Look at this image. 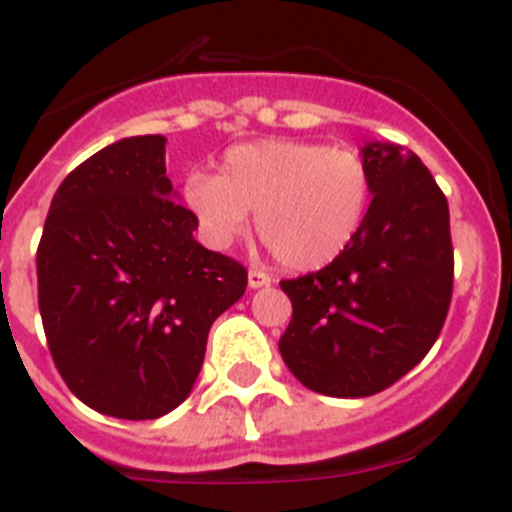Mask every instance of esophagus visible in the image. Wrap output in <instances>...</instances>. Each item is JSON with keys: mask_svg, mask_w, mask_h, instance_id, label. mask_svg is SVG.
<instances>
[{"mask_svg": "<svg viewBox=\"0 0 512 512\" xmlns=\"http://www.w3.org/2000/svg\"><path fill=\"white\" fill-rule=\"evenodd\" d=\"M266 284H271V277L266 274V271L248 269V287L259 289V287H266Z\"/></svg>", "mask_w": 512, "mask_h": 512, "instance_id": "esophagus-1", "label": "esophagus"}]
</instances>
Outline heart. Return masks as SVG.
I'll list each match as a JSON object with an SVG mask.
<instances>
[{
    "label": "heart",
    "instance_id": "1",
    "mask_svg": "<svg viewBox=\"0 0 512 512\" xmlns=\"http://www.w3.org/2000/svg\"><path fill=\"white\" fill-rule=\"evenodd\" d=\"M372 169L356 148L271 138L225 151L220 174L192 171L184 202L207 241L225 248L256 212V233L287 269L336 261L372 202Z\"/></svg>",
    "mask_w": 512,
    "mask_h": 512
}]
</instances>
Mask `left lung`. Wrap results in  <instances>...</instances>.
I'll use <instances>...</instances> for the list:
<instances>
[{"instance_id": "obj_1", "label": "left lung", "mask_w": 512, "mask_h": 512, "mask_svg": "<svg viewBox=\"0 0 512 512\" xmlns=\"http://www.w3.org/2000/svg\"><path fill=\"white\" fill-rule=\"evenodd\" d=\"M372 205L354 243L320 271L282 279L284 364L312 392L369 397L431 351L454 292L449 202L415 153L369 143Z\"/></svg>"}]
</instances>
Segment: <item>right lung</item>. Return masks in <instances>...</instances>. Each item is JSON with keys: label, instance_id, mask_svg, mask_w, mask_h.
<instances>
[{"label": "right lung", "instance_id": "1", "mask_svg": "<svg viewBox=\"0 0 512 512\" xmlns=\"http://www.w3.org/2000/svg\"><path fill=\"white\" fill-rule=\"evenodd\" d=\"M164 135L117 140L58 187L38 243V307L53 364L84 405L151 420L179 408L207 333L246 292L241 261L194 241L171 200Z\"/></svg>", "mask_w": 512, "mask_h": 512}]
</instances>
